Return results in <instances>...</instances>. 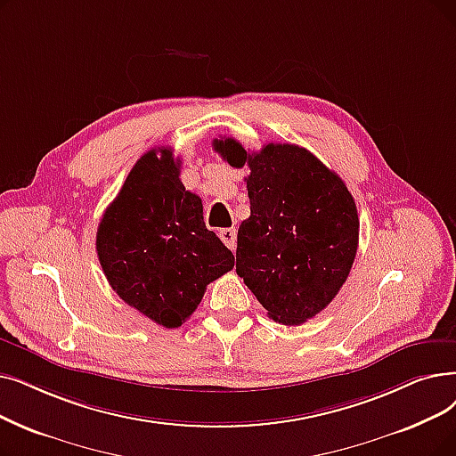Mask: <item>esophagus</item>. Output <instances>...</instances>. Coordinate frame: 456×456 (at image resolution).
I'll list each match as a JSON object with an SVG mask.
<instances>
[{
    "mask_svg": "<svg viewBox=\"0 0 456 456\" xmlns=\"http://www.w3.org/2000/svg\"><path fill=\"white\" fill-rule=\"evenodd\" d=\"M220 239H222V242H224L229 249H234V248H236V229H234V227L222 229V231H220Z\"/></svg>",
    "mask_w": 456,
    "mask_h": 456,
    "instance_id": "1",
    "label": "esophagus"
}]
</instances>
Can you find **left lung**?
Listing matches in <instances>:
<instances>
[{
  "mask_svg": "<svg viewBox=\"0 0 456 456\" xmlns=\"http://www.w3.org/2000/svg\"><path fill=\"white\" fill-rule=\"evenodd\" d=\"M214 151L232 167L251 169V214L236 236V273L270 319L304 324L338 296L354 265L360 217L352 193L298 145L268 143L249 154L222 137Z\"/></svg>",
  "mask_w": 456,
  "mask_h": 456,
  "instance_id": "left-lung-1",
  "label": "left lung"
}]
</instances>
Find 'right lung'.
Returning <instances> with one entry per match:
<instances>
[{
	"mask_svg": "<svg viewBox=\"0 0 456 456\" xmlns=\"http://www.w3.org/2000/svg\"><path fill=\"white\" fill-rule=\"evenodd\" d=\"M167 147L135 162L96 231V253L111 289L164 328H179L207 285L234 266L231 249L203 222L201 197L179 179Z\"/></svg>",
	"mask_w": 456,
	"mask_h": 456,
	"instance_id": "obj_1",
	"label": "right lung"
}]
</instances>
